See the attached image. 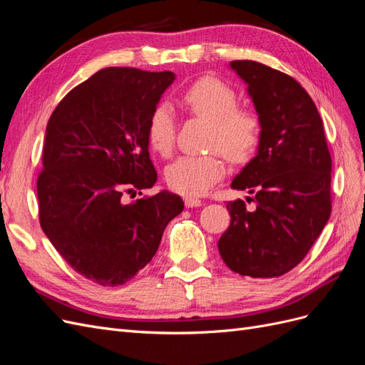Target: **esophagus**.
Masks as SVG:
<instances>
[{
    "instance_id": "34e87169",
    "label": "esophagus",
    "mask_w": 365,
    "mask_h": 365,
    "mask_svg": "<svg viewBox=\"0 0 365 365\" xmlns=\"http://www.w3.org/2000/svg\"><path fill=\"white\" fill-rule=\"evenodd\" d=\"M184 202H185V207H187V208L201 207V205L204 204L201 200H196V197H192V196H185V197H184Z\"/></svg>"
}]
</instances>
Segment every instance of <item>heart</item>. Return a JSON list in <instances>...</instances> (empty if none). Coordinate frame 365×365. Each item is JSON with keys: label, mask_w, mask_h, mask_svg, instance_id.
<instances>
[{"label": "heart", "mask_w": 365, "mask_h": 365, "mask_svg": "<svg viewBox=\"0 0 365 365\" xmlns=\"http://www.w3.org/2000/svg\"><path fill=\"white\" fill-rule=\"evenodd\" d=\"M181 103L196 117L210 123L208 148L217 149L235 163L247 161L262 138V118L256 109L237 106L233 88L215 77H202L185 90ZM173 109L161 103L153 109L148 123V143L160 155H170L175 146ZM225 164L217 153L182 155L165 169V182L185 196L205 195L222 180Z\"/></svg>", "instance_id": "heart-1"}]
</instances>
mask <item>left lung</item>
<instances>
[{"instance_id":"obj_1","label":"left lung","mask_w":365,"mask_h":365,"mask_svg":"<svg viewBox=\"0 0 365 365\" xmlns=\"http://www.w3.org/2000/svg\"><path fill=\"white\" fill-rule=\"evenodd\" d=\"M248 85L262 118L254 157L231 182L242 200L227 202L231 216L217 248L227 267L254 279L279 277L300 263L332 212V158L323 120L291 76L254 61L230 63Z\"/></svg>"}]
</instances>
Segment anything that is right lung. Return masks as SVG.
<instances>
[{"mask_svg": "<svg viewBox=\"0 0 365 365\" xmlns=\"http://www.w3.org/2000/svg\"><path fill=\"white\" fill-rule=\"evenodd\" d=\"M173 81L172 71L109 67L73 88L48 120L36 182L41 228L94 283L134 279L184 208L165 190L125 202V193L157 182L148 123Z\"/></svg>", "mask_w": 365, "mask_h": 365, "instance_id": "obj_1", "label": "right lung"}]
</instances>
